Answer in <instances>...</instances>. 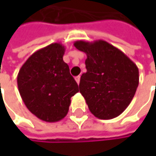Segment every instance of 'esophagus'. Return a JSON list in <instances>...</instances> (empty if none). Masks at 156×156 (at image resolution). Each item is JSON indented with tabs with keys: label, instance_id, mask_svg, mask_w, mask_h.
Segmentation results:
<instances>
[{
	"label": "esophagus",
	"instance_id": "34e87169",
	"mask_svg": "<svg viewBox=\"0 0 156 156\" xmlns=\"http://www.w3.org/2000/svg\"><path fill=\"white\" fill-rule=\"evenodd\" d=\"M75 81H76V82L79 84V83H80V79H81V76H80V75H78V76H76V77H75Z\"/></svg>",
	"mask_w": 156,
	"mask_h": 156
}]
</instances>
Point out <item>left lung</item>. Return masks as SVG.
<instances>
[{
  "instance_id": "8db88e82",
  "label": "left lung",
  "mask_w": 156,
  "mask_h": 156,
  "mask_svg": "<svg viewBox=\"0 0 156 156\" xmlns=\"http://www.w3.org/2000/svg\"><path fill=\"white\" fill-rule=\"evenodd\" d=\"M74 46L87 55V72L81 75L79 88L90 112L101 120L119 116L135 96L139 84L137 66L103 40L76 41Z\"/></svg>"
}]
</instances>
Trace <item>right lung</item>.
<instances>
[{"mask_svg": "<svg viewBox=\"0 0 156 156\" xmlns=\"http://www.w3.org/2000/svg\"><path fill=\"white\" fill-rule=\"evenodd\" d=\"M64 53L65 47L60 42L41 48L25 62L17 75L18 89L27 109L47 122L62 120L71 97L79 92L63 61Z\"/></svg>", "mask_w": 156, "mask_h": 156, "instance_id": "obj_1", "label": "right lung"}]
</instances>
